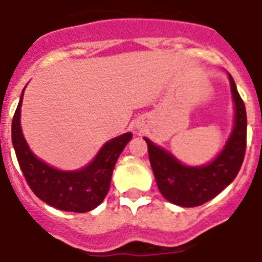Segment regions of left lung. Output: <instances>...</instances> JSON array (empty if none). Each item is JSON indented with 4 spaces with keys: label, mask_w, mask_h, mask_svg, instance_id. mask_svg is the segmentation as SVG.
I'll return each mask as SVG.
<instances>
[{
    "label": "left lung",
    "mask_w": 262,
    "mask_h": 262,
    "mask_svg": "<svg viewBox=\"0 0 262 262\" xmlns=\"http://www.w3.org/2000/svg\"><path fill=\"white\" fill-rule=\"evenodd\" d=\"M234 124L226 144L210 163L187 165L171 152L144 137L148 145L153 175L161 195L180 207H196L225 190L239 172L246 148V110L230 74Z\"/></svg>",
    "instance_id": "1"
}]
</instances>
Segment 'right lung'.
I'll return each mask as SVG.
<instances>
[{
    "label": "right lung",
    "mask_w": 262,
    "mask_h": 262,
    "mask_svg": "<svg viewBox=\"0 0 262 262\" xmlns=\"http://www.w3.org/2000/svg\"><path fill=\"white\" fill-rule=\"evenodd\" d=\"M24 90L12 121V142L28 186L39 199L57 210H94L109 192L114 165L133 135L127 132L105 142L97 156L79 169H57L36 156L23 135L20 117Z\"/></svg>",
    "instance_id": "obj_1"
}]
</instances>
